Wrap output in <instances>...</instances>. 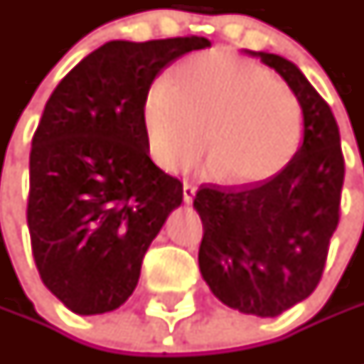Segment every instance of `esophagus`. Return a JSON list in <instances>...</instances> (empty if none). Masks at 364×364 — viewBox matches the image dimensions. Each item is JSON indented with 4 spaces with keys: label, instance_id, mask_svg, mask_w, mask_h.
<instances>
[{
    "label": "esophagus",
    "instance_id": "34e87169",
    "mask_svg": "<svg viewBox=\"0 0 364 364\" xmlns=\"http://www.w3.org/2000/svg\"><path fill=\"white\" fill-rule=\"evenodd\" d=\"M184 203L190 204L192 200H194V196H196V186H192V184H188V182H184Z\"/></svg>",
    "mask_w": 364,
    "mask_h": 364
}]
</instances>
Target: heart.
<instances>
[{
	"label": "heart",
	"mask_w": 364,
	"mask_h": 364,
	"mask_svg": "<svg viewBox=\"0 0 364 364\" xmlns=\"http://www.w3.org/2000/svg\"><path fill=\"white\" fill-rule=\"evenodd\" d=\"M151 160L184 170L210 156L208 170L232 184H257L279 174L304 139V109L269 70L227 50L184 58L172 82L156 78L141 103Z\"/></svg>",
	"instance_id": "b5f03b06"
}]
</instances>
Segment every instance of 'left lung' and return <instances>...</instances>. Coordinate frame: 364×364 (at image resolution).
<instances>
[{
    "label": "left lung",
    "mask_w": 364,
    "mask_h": 364,
    "mask_svg": "<svg viewBox=\"0 0 364 364\" xmlns=\"http://www.w3.org/2000/svg\"><path fill=\"white\" fill-rule=\"evenodd\" d=\"M261 58L296 92L304 109V141L269 180L241 186L203 184L194 208L203 220L198 265L204 282L232 310L273 318L318 286L341 218L344 158L328 103L294 63Z\"/></svg>",
    "instance_id": "left-lung-1"
}]
</instances>
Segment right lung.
I'll return each mask as SVG.
<instances>
[{"label":"right lung","instance_id":"right-lung-1","mask_svg":"<svg viewBox=\"0 0 364 364\" xmlns=\"http://www.w3.org/2000/svg\"><path fill=\"white\" fill-rule=\"evenodd\" d=\"M200 36L113 40L58 82L32 137L28 229L44 286L75 314L119 308L147 247L182 204V182L149 158L141 103Z\"/></svg>","mask_w":364,"mask_h":364}]
</instances>
